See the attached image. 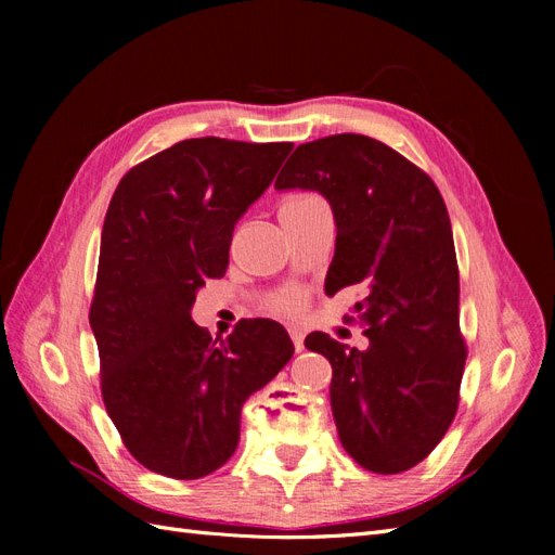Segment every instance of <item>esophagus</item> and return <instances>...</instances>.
<instances>
[{
    "instance_id": "esophagus-1",
    "label": "esophagus",
    "mask_w": 555,
    "mask_h": 555,
    "mask_svg": "<svg viewBox=\"0 0 555 555\" xmlns=\"http://www.w3.org/2000/svg\"><path fill=\"white\" fill-rule=\"evenodd\" d=\"M289 335H292V340H294L296 351H304V349H306V345H304V340H306V333H304V328L292 326V328H289Z\"/></svg>"
}]
</instances>
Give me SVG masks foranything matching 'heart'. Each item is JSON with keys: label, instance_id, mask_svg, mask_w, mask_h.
I'll return each instance as SVG.
<instances>
[{"label": "heart", "instance_id": "heart-1", "mask_svg": "<svg viewBox=\"0 0 555 555\" xmlns=\"http://www.w3.org/2000/svg\"><path fill=\"white\" fill-rule=\"evenodd\" d=\"M294 201L298 204V201H317V198L304 196V198H294ZM300 306H304V296H300L298 292H284V294H280V296L273 300V310H275V312H282V314L298 312Z\"/></svg>", "mask_w": 555, "mask_h": 555}]
</instances>
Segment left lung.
Returning <instances> with one entry per match:
<instances>
[{"label":"left lung","instance_id":"left-lung-1","mask_svg":"<svg viewBox=\"0 0 555 555\" xmlns=\"http://www.w3.org/2000/svg\"><path fill=\"white\" fill-rule=\"evenodd\" d=\"M275 190L328 201L338 236L324 289L365 292L357 304L365 349L319 331L306 338L333 367L340 442L371 473H405L438 447L456 416L467 357L444 201L422 169L361 133L298 145Z\"/></svg>","mask_w":555,"mask_h":555}]
</instances>
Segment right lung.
<instances>
[{"label":"right lung","mask_w":555,"mask_h":555,"mask_svg":"<svg viewBox=\"0 0 555 555\" xmlns=\"http://www.w3.org/2000/svg\"><path fill=\"white\" fill-rule=\"evenodd\" d=\"M292 147L188 139L133 166L111 198L90 326L106 412L157 475L201 479L222 467L245 400L294 357L273 319L241 322L220 345L192 322L198 289L227 273L233 227Z\"/></svg>","instance_id":"add662e5"}]
</instances>
